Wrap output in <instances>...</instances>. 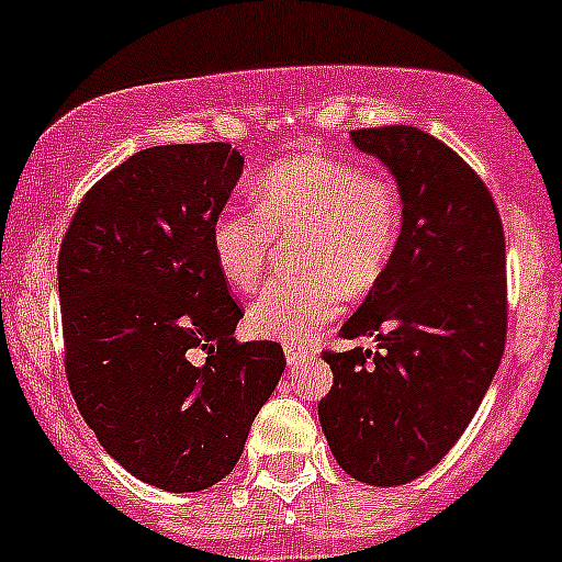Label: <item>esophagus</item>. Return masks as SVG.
I'll return each mask as SVG.
<instances>
[{"mask_svg":"<svg viewBox=\"0 0 562 562\" xmlns=\"http://www.w3.org/2000/svg\"><path fill=\"white\" fill-rule=\"evenodd\" d=\"M313 359V350L310 348H302V345H285V361L291 370H296V367H302L304 361Z\"/></svg>","mask_w":562,"mask_h":562,"instance_id":"obj_1","label":"esophagus"}]
</instances>
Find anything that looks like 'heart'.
Wrapping results in <instances>:
<instances>
[{
	"instance_id": "heart-1",
	"label": "heart",
	"mask_w": 562,
	"mask_h": 562,
	"mask_svg": "<svg viewBox=\"0 0 562 562\" xmlns=\"http://www.w3.org/2000/svg\"><path fill=\"white\" fill-rule=\"evenodd\" d=\"M258 212L225 209L212 225L220 274L255 291L274 239H296L302 277L274 280L249 307V331L302 342L339 313L345 288L364 293L389 269L402 234V198L386 176L348 157L310 151L271 166L258 179Z\"/></svg>"
}]
</instances>
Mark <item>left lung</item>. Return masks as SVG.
Instances as JSON below:
<instances>
[{"label": "left lung", "instance_id": "obj_1", "mask_svg": "<svg viewBox=\"0 0 562 562\" xmlns=\"http://www.w3.org/2000/svg\"><path fill=\"white\" fill-rule=\"evenodd\" d=\"M402 198L389 269L342 337L378 350L323 353L334 386L317 405L339 468L372 486L418 479L479 411L506 348V236L484 181L443 140L407 124L353 130Z\"/></svg>", "mask_w": 562, "mask_h": 562}]
</instances>
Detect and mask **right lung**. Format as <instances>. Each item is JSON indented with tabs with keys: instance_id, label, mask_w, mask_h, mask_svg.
<instances>
[{
	"instance_id": "right-lung-1",
	"label": "right lung",
	"mask_w": 562,
	"mask_h": 562,
	"mask_svg": "<svg viewBox=\"0 0 562 562\" xmlns=\"http://www.w3.org/2000/svg\"><path fill=\"white\" fill-rule=\"evenodd\" d=\"M241 171L231 144L135 151L87 192L59 249L78 411L108 454L157 490L223 481L285 370L277 342H236L241 310L212 252Z\"/></svg>"
}]
</instances>
